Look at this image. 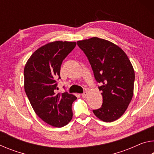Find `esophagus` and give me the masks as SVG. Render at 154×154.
<instances>
[{"mask_svg":"<svg viewBox=\"0 0 154 154\" xmlns=\"http://www.w3.org/2000/svg\"><path fill=\"white\" fill-rule=\"evenodd\" d=\"M87 94H88V93H87L86 92H83V93L82 94V97H83V98H85V96H87Z\"/></svg>","mask_w":154,"mask_h":154,"instance_id":"esophagus-1","label":"esophagus"}]
</instances>
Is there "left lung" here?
Masks as SVG:
<instances>
[{"instance_id":"obj_1","label":"left lung","mask_w":154,"mask_h":154,"mask_svg":"<svg viewBox=\"0 0 154 154\" xmlns=\"http://www.w3.org/2000/svg\"><path fill=\"white\" fill-rule=\"evenodd\" d=\"M92 66L95 79L100 83L103 104L93 110L98 118L113 122L124 113L132 98L134 71L126 53L114 43L92 37L77 41Z\"/></svg>"}]
</instances>
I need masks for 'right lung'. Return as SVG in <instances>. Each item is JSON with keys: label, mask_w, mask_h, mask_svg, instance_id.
<instances>
[{"label": "right lung", "mask_w": 154, "mask_h": 154, "mask_svg": "<svg viewBox=\"0 0 154 154\" xmlns=\"http://www.w3.org/2000/svg\"><path fill=\"white\" fill-rule=\"evenodd\" d=\"M75 42L54 41L34 52L25 65L24 90L36 114L52 126L60 128L72 118V104L77 99L67 92L56 93L62 61Z\"/></svg>", "instance_id": "obj_1"}]
</instances>
